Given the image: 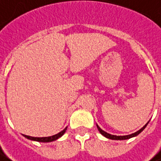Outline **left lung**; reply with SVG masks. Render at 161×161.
Masks as SVG:
<instances>
[{"instance_id":"left-lung-1","label":"left lung","mask_w":161,"mask_h":161,"mask_svg":"<svg viewBox=\"0 0 161 161\" xmlns=\"http://www.w3.org/2000/svg\"><path fill=\"white\" fill-rule=\"evenodd\" d=\"M147 125H148V123L146 124L144 126L142 127V128H141L139 131H137L136 133H132V134H129V135H124V136H116V135H113V134H110V133H106L105 131H103L102 129L100 128V127L98 126L97 125V129H98V131H99V133H101L102 135H104L105 137H107L108 139H111V140H127V139H130V138H132V137H134V136H137L139 133H141L144 129H145V127L147 126Z\"/></svg>"}]
</instances>
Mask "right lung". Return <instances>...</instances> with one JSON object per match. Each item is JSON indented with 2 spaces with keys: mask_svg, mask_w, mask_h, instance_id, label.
Masks as SVG:
<instances>
[{
  "mask_svg": "<svg viewBox=\"0 0 161 161\" xmlns=\"http://www.w3.org/2000/svg\"><path fill=\"white\" fill-rule=\"evenodd\" d=\"M67 130V127L64 128L62 132H60L57 134H54L53 136H49V137H31V136H28V135H24L26 138H28L29 140H32V141H36V142H53L55 141L58 138H60L61 136H63L64 134L65 131Z\"/></svg>",
  "mask_w": 161,
  "mask_h": 161,
  "instance_id": "add662e5",
  "label": "right lung"
}]
</instances>
